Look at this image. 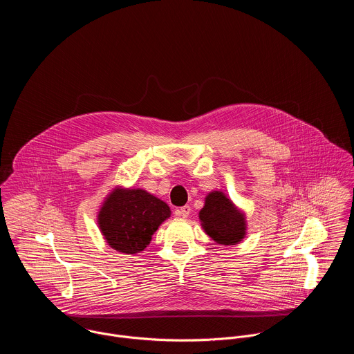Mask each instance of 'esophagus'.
<instances>
[{"label":"esophagus","instance_id":"obj_1","mask_svg":"<svg viewBox=\"0 0 354 354\" xmlns=\"http://www.w3.org/2000/svg\"><path fill=\"white\" fill-rule=\"evenodd\" d=\"M189 214H191V207L189 205H183V207L176 209V215L181 216V218H188Z\"/></svg>","mask_w":354,"mask_h":354}]
</instances>
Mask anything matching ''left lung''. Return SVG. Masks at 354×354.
Here are the masks:
<instances>
[{
	"instance_id": "1",
	"label": "left lung",
	"mask_w": 354,
	"mask_h": 354,
	"mask_svg": "<svg viewBox=\"0 0 354 354\" xmlns=\"http://www.w3.org/2000/svg\"><path fill=\"white\" fill-rule=\"evenodd\" d=\"M199 219L205 234L216 244L236 245L247 236L245 212L221 191H212L205 196Z\"/></svg>"
}]
</instances>
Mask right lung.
Instances as JSON below:
<instances>
[{
	"instance_id": "1",
	"label": "right lung",
	"mask_w": 354,
	"mask_h": 354,
	"mask_svg": "<svg viewBox=\"0 0 354 354\" xmlns=\"http://www.w3.org/2000/svg\"><path fill=\"white\" fill-rule=\"evenodd\" d=\"M170 214L166 203L145 189L115 187L102 203L97 221L110 248L136 254L145 251Z\"/></svg>"
}]
</instances>
